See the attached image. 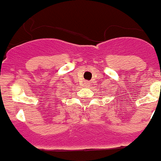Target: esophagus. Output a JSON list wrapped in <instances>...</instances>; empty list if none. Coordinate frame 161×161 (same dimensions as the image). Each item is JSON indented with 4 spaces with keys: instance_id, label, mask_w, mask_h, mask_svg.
Instances as JSON below:
<instances>
[{
    "instance_id": "1",
    "label": "esophagus",
    "mask_w": 161,
    "mask_h": 161,
    "mask_svg": "<svg viewBox=\"0 0 161 161\" xmlns=\"http://www.w3.org/2000/svg\"><path fill=\"white\" fill-rule=\"evenodd\" d=\"M86 86H87V87H88V86H90V83L87 82H87H86Z\"/></svg>"
}]
</instances>
